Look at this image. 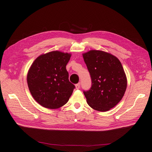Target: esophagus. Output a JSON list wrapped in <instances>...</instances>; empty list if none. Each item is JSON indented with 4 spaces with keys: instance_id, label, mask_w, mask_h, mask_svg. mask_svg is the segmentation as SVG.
I'll use <instances>...</instances> for the list:
<instances>
[{
    "instance_id": "34e87169",
    "label": "esophagus",
    "mask_w": 152,
    "mask_h": 152,
    "mask_svg": "<svg viewBox=\"0 0 152 152\" xmlns=\"http://www.w3.org/2000/svg\"><path fill=\"white\" fill-rule=\"evenodd\" d=\"M76 88L77 89H79L80 88V83H77V84H76Z\"/></svg>"
}]
</instances>
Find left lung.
<instances>
[{
  "instance_id": "8db88e82",
  "label": "left lung",
  "mask_w": 152,
  "mask_h": 152,
  "mask_svg": "<svg viewBox=\"0 0 152 152\" xmlns=\"http://www.w3.org/2000/svg\"><path fill=\"white\" fill-rule=\"evenodd\" d=\"M91 78L89 90L83 91L87 104L98 111H107L122 100L127 78L121 61L109 53L90 50L83 54Z\"/></svg>"
}]
</instances>
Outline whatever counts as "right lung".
I'll use <instances>...</instances> for the list:
<instances>
[{"label":"right lung","mask_w":152,"mask_h":152,"mask_svg":"<svg viewBox=\"0 0 152 152\" xmlns=\"http://www.w3.org/2000/svg\"><path fill=\"white\" fill-rule=\"evenodd\" d=\"M68 53L53 51L41 55L31 65L27 83L31 96L38 104L48 109H58L66 104L75 86L69 80L66 65Z\"/></svg>","instance_id":"1"}]
</instances>
